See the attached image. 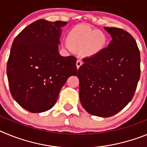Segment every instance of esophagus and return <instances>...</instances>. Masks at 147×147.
Masks as SVG:
<instances>
[{
  "mask_svg": "<svg viewBox=\"0 0 147 147\" xmlns=\"http://www.w3.org/2000/svg\"><path fill=\"white\" fill-rule=\"evenodd\" d=\"M82 63H83V62L82 59H77V61H76V64L77 69H79V68H80V67L82 65Z\"/></svg>",
  "mask_w": 147,
  "mask_h": 147,
  "instance_id": "1",
  "label": "esophagus"
}]
</instances>
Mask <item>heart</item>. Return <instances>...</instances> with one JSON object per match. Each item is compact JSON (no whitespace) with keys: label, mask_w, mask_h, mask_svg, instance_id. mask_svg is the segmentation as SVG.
Returning a JSON list of instances; mask_svg holds the SVG:
<instances>
[{"label":"heart","mask_w":147,"mask_h":147,"mask_svg":"<svg viewBox=\"0 0 147 147\" xmlns=\"http://www.w3.org/2000/svg\"><path fill=\"white\" fill-rule=\"evenodd\" d=\"M67 40L74 50H82L88 56L98 54L105 49L107 39L102 32L88 26H81L73 29L68 35ZM69 49L70 46L66 45Z\"/></svg>","instance_id":"obj_1"}]
</instances>
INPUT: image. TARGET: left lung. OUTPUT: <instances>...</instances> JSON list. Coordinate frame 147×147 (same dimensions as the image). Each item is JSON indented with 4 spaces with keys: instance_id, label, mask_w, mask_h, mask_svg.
Instances as JSON below:
<instances>
[{
    "instance_id": "left-lung-1",
    "label": "left lung",
    "mask_w": 147,
    "mask_h": 147,
    "mask_svg": "<svg viewBox=\"0 0 147 147\" xmlns=\"http://www.w3.org/2000/svg\"><path fill=\"white\" fill-rule=\"evenodd\" d=\"M112 40L98 54L82 59L78 70L80 98L88 113L113 116L133 98L141 74V57L129 32L105 27Z\"/></svg>"
}]
</instances>
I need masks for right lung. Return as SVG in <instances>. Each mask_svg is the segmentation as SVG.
Here are the masks:
<instances>
[{"label": "right lung", "instance_id": "right-lung-1", "mask_svg": "<svg viewBox=\"0 0 147 147\" xmlns=\"http://www.w3.org/2000/svg\"><path fill=\"white\" fill-rule=\"evenodd\" d=\"M66 22L37 20L15 38L6 72L10 92L22 107L42 113L55 105L61 88L76 76V58L58 51L61 28Z\"/></svg>", "mask_w": 147, "mask_h": 147}]
</instances>
